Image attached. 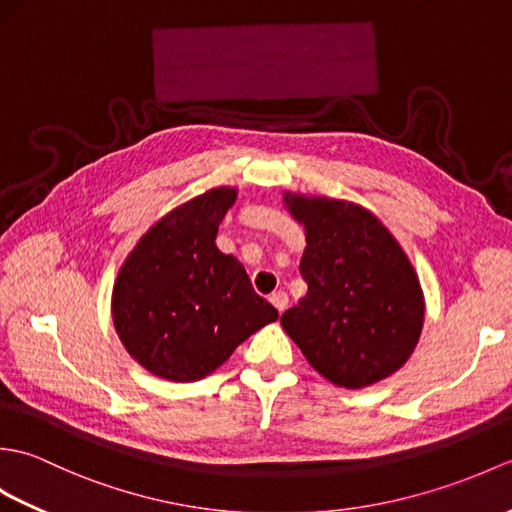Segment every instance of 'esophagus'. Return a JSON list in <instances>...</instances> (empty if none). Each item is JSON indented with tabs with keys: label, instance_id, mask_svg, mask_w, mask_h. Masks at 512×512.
I'll return each mask as SVG.
<instances>
[{
	"label": "esophagus",
	"instance_id": "34e87169",
	"mask_svg": "<svg viewBox=\"0 0 512 512\" xmlns=\"http://www.w3.org/2000/svg\"><path fill=\"white\" fill-rule=\"evenodd\" d=\"M270 303H273V306H275L279 312H284V310L288 308V295H286V292L277 290V292H273V295H270Z\"/></svg>",
	"mask_w": 512,
	"mask_h": 512
}]
</instances>
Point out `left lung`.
<instances>
[{
  "label": "left lung",
  "mask_w": 512,
  "mask_h": 512,
  "mask_svg": "<svg viewBox=\"0 0 512 512\" xmlns=\"http://www.w3.org/2000/svg\"><path fill=\"white\" fill-rule=\"evenodd\" d=\"M306 231L308 292L281 314L286 334L332 385L363 389L405 365L420 339L424 295L405 250L365 206L284 191Z\"/></svg>",
  "instance_id": "obj_1"
}]
</instances>
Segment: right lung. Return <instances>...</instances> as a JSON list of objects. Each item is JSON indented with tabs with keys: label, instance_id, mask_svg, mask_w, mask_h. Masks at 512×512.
<instances>
[{
	"label": "right lung",
	"instance_id": "obj_1",
	"mask_svg": "<svg viewBox=\"0 0 512 512\" xmlns=\"http://www.w3.org/2000/svg\"><path fill=\"white\" fill-rule=\"evenodd\" d=\"M235 200V187H213L176 206L138 239L118 270L114 328L149 374L193 383L279 319L250 286L244 266L215 244Z\"/></svg>",
	"mask_w": 512,
	"mask_h": 512
}]
</instances>
